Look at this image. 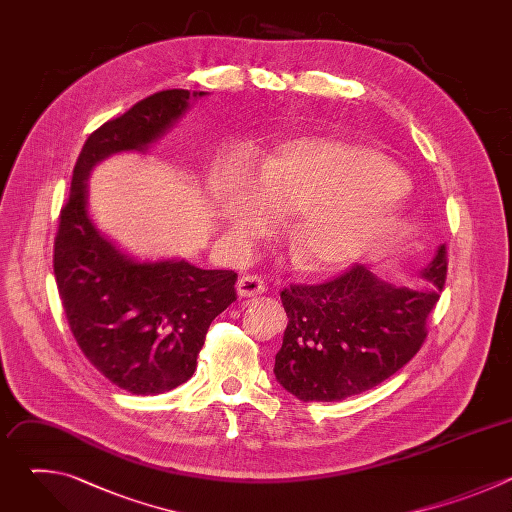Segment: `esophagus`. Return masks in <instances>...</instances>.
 Listing matches in <instances>:
<instances>
[{
    "mask_svg": "<svg viewBox=\"0 0 512 512\" xmlns=\"http://www.w3.org/2000/svg\"><path fill=\"white\" fill-rule=\"evenodd\" d=\"M265 289H267V283L259 275H245L237 283V291L241 298H257V296L265 294Z\"/></svg>",
    "mask_w": 512,
    "mask_h": 512,
    "instance_id": "obj_1",
    "label": "esophagus"
}]
</instances>
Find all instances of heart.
I'll use <instances>...</instances> for the list:
<instances>
[{"label":"heart","mask_w":512,"mask_h":512,"mask_svg":"<svg viewBox=\"0 0 512 512\" xmlns=\"http://www.w3.org/2000/svg\"><path fill=\"white\" fill-rule=\"evenodd\" d=\"M214 196L235 241L267 233L275 214H300L289 233L294 263L332 271L367 253L397 221L407 190L395 164L364 145L324 137L283 143L263 162L261 184L231 158L214 174Z\"/></svg>","instance_id":"1"}]
</instances>
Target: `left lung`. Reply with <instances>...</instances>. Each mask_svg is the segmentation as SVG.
Returning <instances> with one entry per match:
<instances>
[{"mask_svg":"<svg viewBox=\"0 0 512 512\" xmlns=\"http://www.w3.org/2000/svg\"><path fill=\"white\" fill-rule=\"evenodd\" d=\"M448 275V249L423 269L435 287L407 289L352 265L322 283L281 291L289 318L277 381L302 401H340L381 385L419 352Z\"/></svg>","mask_w":512,"mask_h":512,"instance_id":"left-lung-1","label":"left lung"}]
</instances>
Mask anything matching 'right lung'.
<instances>
[{
	"mask_svg": "<svg viewBox=\"0 0 512 512\" xmlns=\"http://www.w3.org/2000/svg\"><path fill=\"white\" fill-rule=\"evenodd\" d=\"M188 99L184 89L154 93L89 135L54 239V277L72 336L105 379L133 395L186 383L210 322L237 300L235 271L135 263L99 235L87 212L91 168L111 154L148 148Z\"/></svg>",
	"mask_w": 512,
	"mask_h": 512,
	"instance_id": "right-lung-1",
	"label": "right lung"
}]
</instances>
